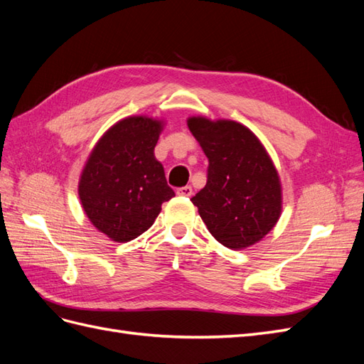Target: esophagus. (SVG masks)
<instances>
[{
    "label": "esophagus",
    "instance_id": "esophagus-1",
    "mask_svg": "<svg viewBox=\"0 0 364 364\" xmlns=\"http://www.w3.org/2000/svg\"><path fill=\"white\" fill-rule=\"evenodd\" d=\"M178 194L179 196H185V197H190V196H193V188H191L190 185L181 186V188H178Z\"/></svg>",
    "mask_w": 364,
    "mask_h": 364
}]
</instances>
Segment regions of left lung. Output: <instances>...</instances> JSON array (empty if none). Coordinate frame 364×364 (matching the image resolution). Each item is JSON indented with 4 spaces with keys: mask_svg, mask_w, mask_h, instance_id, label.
Here are the masks:
<instances>
[{
    "mask_svg": "<svg viewBox=\"0 0 364 364\" xmlns=\"http://www.w3.org/2000/svg\"><path fill=\"white\" fill-rule=\"evenodd\" d=\"M186 123L209 161L205 188L191 199L203 223L229 249L258 243L282 209L279 176L269 153L237 121L191 117Z\"/></svg>",
    "mask_w": 364,
    "mask_h": 364,
    "instance_id": "8db88e82",
    "label": "left lung"
}]
</instances>
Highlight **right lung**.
<instances>
[{
  "label": "right lung",
  "mask_w": 364,
  "mask_h": 364,
  "mask_svg": "<svg viewBox=\"0 0 364 364\" xmlns=\"http://www.w3.org/2000/svg\"><path fill=\"white\" fill-rule=\"evenodd\" d=\"M162 124L142 115L118 121L98 139L83 167L79 181L83 211L117 243L146 232L162 203L174 196L155 158Z\"/></svg>",
  "instance_id": "1"
}]
</instances>
